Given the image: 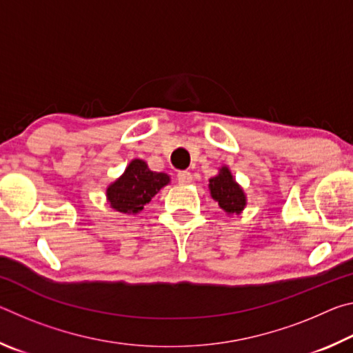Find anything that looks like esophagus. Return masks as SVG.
<instances>
[{"label":"esophagus","instance_id":"34e87169","mask_svg":"<svg viewBox=\"0 0 353 353\" xmlns=\"http://www.w3.org/2000/svg\"><path fill=\"white\" fill-rule=\"evenodd\" d=\"M177 181L181 185H188V183L193 182V176H191L190 171H181L177 174Z\"/></svg>","mask_w":353,"mask_h":353}]
</instances>
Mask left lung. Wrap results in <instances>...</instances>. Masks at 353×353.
Returning <instances> with one entry per match:
<instances>
[{
	"mask_svg": "<svg viewBox=\"0 0 353 353\" xmlns=\"http://www.w3.org/2000/svg\"><path fill=\"white\" fill-rule=\"evenodd\" d=\"M208 191L213 201L218 202L219 208L229 214H240L248 204L246 193L241 185L232 176L229 166H221L218 174L208 179Z\"/></svg>",
	"mask_w": 353,
	"mask_h": 353,
	"instance_id": "8db88e82",
	"label": "left lung"
}]
</instances>
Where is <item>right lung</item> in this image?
<instances>
[{"label":"right lung","instance_id":"right-lung-1","mask_svg":"<svg viewBox=\"0 0 353 353\" xmlns=\"http://www.w3.org/2000/svg\"><path fill=\"white\" fill-rule=\"evenodd\" d=\"M170 182L166 172L151 171L145 160L134 159L123 174L107 187V202L119 213L137 214Z\"/></svg>","mask_w":353,"mask_h":353}]
</instances>
